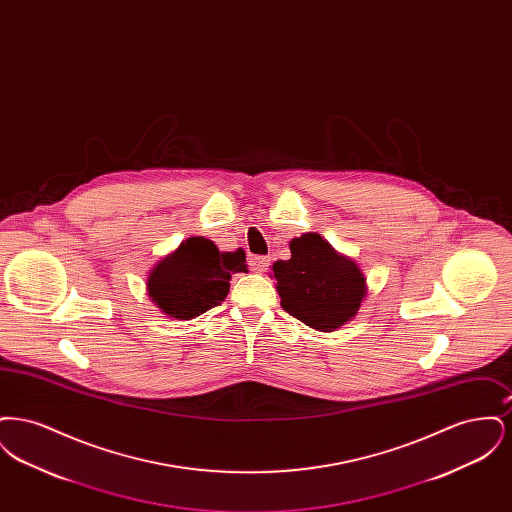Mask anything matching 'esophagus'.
<instances>
[{"label": "esophagus", "mask_w": 512, "mask_h": 512, "mask_svg": "<svg viewBox=\"0 0 512 512\" xmlns=\"http://www.w3.org/2000/svg\"><path fill=\"white\" fill-rule=\"evenodd\" d=\"M268 265H270V259H268L267 255H253V257L249 259V268H251L253 272H265Z\"/></svg>", "instance_id": "esophagus-1"}]
</instances>
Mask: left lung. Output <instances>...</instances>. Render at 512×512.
<instances>
[{"instance_id":"obj_1","label":"left lung","mask_w":512,"mask_h":512,"mask_svg":"<svg viewBox=\"0 0 512 512\" xmlns=\"http://www.w3.org/2000/svg\"><path fill=\"white\" fill-rule=\"evenodd\" d=\"M290 251L292 259L272 265L282 309L320 332H332L355 317L366 293L357 265L318 234L295 238Z\"/></svg>"}]
</instances>
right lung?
I'll return each mask as SVG.
<instances>
[{
  "instance_id": "1",
  "label": "right lung",
  "mask_w": 512,
  "mask_h": 512,
  "mask_svg": "<svg viewBox=\"0 0 512 512\" xmlns=\"http://www.w3.org/2000/svg\"><path fill=\"white\" fill-rule=\"evenodd\" d=\"M245 253H220L205 238H190L149 272L147 290L169 317H199L230 292V274L245 270Z\"/></svg>"
}]
</instances>
